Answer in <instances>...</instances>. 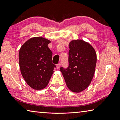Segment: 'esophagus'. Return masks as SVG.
<instances>
[{
	"label": "esophagus",
	"instance_id": "esophagus-1",
	"mask_svg": "<svg viewBox=\"0 0 120 120\" xmlns=\"http://www.w3.org/2000/svg\"><path fill=\"white\" fill-rule=\"evenodd\" d=\"M60 66H61V64H57V65H56L57 69H59L60 67Z\"/></svg>",
	"mask_w": 120,
	"mask_h": 120
}]
</instances>
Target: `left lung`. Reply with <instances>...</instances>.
I'll return each mask as SVG.
<instances>
[{"label":"left lung","mask_w":120,"mask_h":120,"mask_svg":"<svg viewBox=\"0 0 120 120\" xmlns=\"http://www.w3.org/2000/svg\"><path fill=\"white\" fill-rule=\"evenodd\" d=\"M69 66L60 68L66 85L72 92L86 89L94 77L97 54L91 45L83 40H73L69 44Z\"/></svg>","instance_id":"obj_1"}]
</instances>
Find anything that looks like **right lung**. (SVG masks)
<instances>
[{"label": "right lung", "instance_id": "obj_1", "mask_svg": "<svg viewBox=\"0 0 120 120\" xmlns=\"http://www.w3.org/2000/svg\"><path fill=\"white\" fill-rule=\"evenodd\" d=\"M51 41L41 37L28 39L19 53L21 73L26 83L35 90L46 87L56 65L52 63V52L48 47Z\"/></svg>", "mask_w": 120, "mask_h": 120}]
</instances>
